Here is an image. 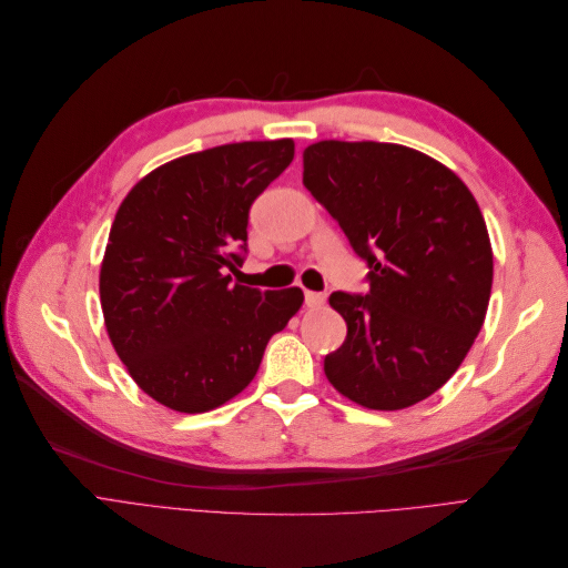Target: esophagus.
Segmentation results:
<instances>
[{
  "label": "esophagus",
  "mask_w": 568,
  "mask_h": 568,
  "mask_svg": "<svg viewBox=\"0 0 568 568\" xmlns=\"http://www.w3.org/2000/svg\"><path fill=\"white\" fill-rule=\"evenodd\" d=\"M326 303L324 294H317V291H305V305L313 307V311H317V307H322Z\"/></svg>",
  "instance_id": "1"
}]
</instances>
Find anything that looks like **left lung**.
Masks as SVG:
<instances>
[{
  "label": "left lung",
  "mask_w": 568,
  "mask_h": 568,
  "mask_svg": "<svg viewBox=\"0 0 568 568\" xmlns=\"http://www.w3.org/2000/svg\"><path fill=\"white\" fill-rule=\"evenodd\" d=\"M303 184L367 263L369 291H334L348 324L324 357L332 386L369 409H403L436 393L484 326L493 248L486 220L453 170L384 142H317Z\"/></svg>",
  "instance_id": "left-lung-1"
}]
</instances>
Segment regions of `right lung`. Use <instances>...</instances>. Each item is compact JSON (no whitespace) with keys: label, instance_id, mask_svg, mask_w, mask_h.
Listing matches in <instances>:
<instances>
[{"label":"right lung","instance_id":"right-lung-1","mask_svg":"<svg viewBox=\"0 0 568 568\" xmlns=\"http://www.w3.org/2000/svg\"><path fill=\"white\" fill-rule=\"evenodd\" d=\"M294 161V142H239L170 161L120 203L99 274L109 338L161 405L209 412L242 393L267 341L303 305L298 286L232 284L248 211Z\"/></svg>","mask_w":568,"mask_h":568}]
</instances>
